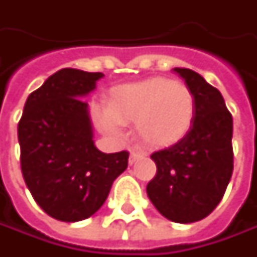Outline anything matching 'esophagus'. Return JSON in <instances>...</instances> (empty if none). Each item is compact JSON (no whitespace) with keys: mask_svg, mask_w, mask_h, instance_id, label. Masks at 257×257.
Segmentation results:
<instances>
[{"mask_svg":"<svg viewBox=\"0 0 257 257\" xmlns=\"http://www.w3.org/2000/svg\"><path fill=\"white\" fill-rule=\"evenodd\" d=\"M142 156H143V153H140V152H132V153H130V159H128V163L133 164L134 162H136L139 157H142Z\"/></svg>","mask_w":257,"mask_h":257,"instance_id":"34e87169","label":"esophagus"}]
</instances>
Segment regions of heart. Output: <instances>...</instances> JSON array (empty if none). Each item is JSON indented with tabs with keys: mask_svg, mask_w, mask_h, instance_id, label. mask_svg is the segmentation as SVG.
Returning <instances> with one entry per match:
<instances>
[{
	"mask_svg": "<svg viewBox=\"0 0 257 257\" xmlns=\"http://www.w3.org/2000/svg\"><path fill=\"white\" fill-rule=\"evenodd\" d=\"M194 110V97L186 85L152 78L115 87L108 110L101 113V124L111 133H120L123 123H136L144 143L167 146L187 134Z\"/></svg>",
	"mask_w": 257,
	"mask_h": 257,
	"instance_id": "1",
	"label": "heart"
}]
</instances>
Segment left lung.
<instances>
[{"label": "left lung", "mask_w": 257, "mask_h": 257, "mask_svg": "<svg viewBox=\"0 0 257 257\" xmlns=\"http://www.w3.org/2000/svg\"><path fill=\"white\" fill-rule=\"evenodd\" d=\"M194 97V118L187 134L154 152L157 173L147 196L166 219L202 220L220 203L233 173V118L222 94L189 68H174Z\"/></svg>", "instance_id": "left-lung-1"}]
</instances>
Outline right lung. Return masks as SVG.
I'll list each match as a JSON object with an SVG mask.
<instances>
[{
	"label": "right lung",
	"instance_id": "1",
	"mask_svg": "<svg viewBox=\"0 0 257 257\" xmlns=\"http://www.w3.org/2000/svg\"><path fill=\"white\" fill-rule=\"evenodd\" d=\"M103 73L63 68L28 95L18 123L21 172L37 204L61 222H80L105 202L128 152L105 154L93 140L85 95Z\"/></svg>",
	"mask_w": 257,
	"mask_h": 257
}]
</instances>
